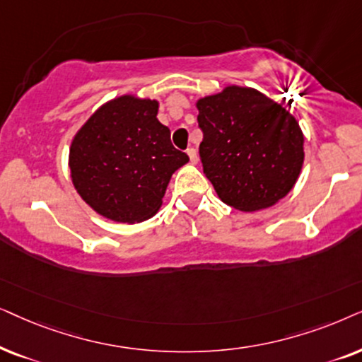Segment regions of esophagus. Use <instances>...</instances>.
<instances>
[{"instance_id":"obj_1","label":"esophagus","mask_w":362,"mask_h":362,"mask_svg":"<svg viewBox=\"0 0 362 362\" xmlns=\"http://www.w3.org/2000/svg\"><path fill=\"white\" fill-rule=\"evenodd\" d=\"M187 153H189V157H190V162H192V163H197V160H199V153H197L195 148H194V147L187 148Z\"/></svg>"}]
</instances>
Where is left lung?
<instances>
[{
    "mask_svg": "<svg viewBox=\"0 0 362 362\" xmlns=\"http://www.w3.org/2000/svg\"><path fill=\"white\" fill-rule=\"evenodd\" d=\"M197 109L204 173L223 204L257 211L290 194L305 160V137L295 115L259 90L240 86L199 99Z\"/></svg>",
    "mask_w": 362,
    "mask_h": 362,
    "instance_id": "obj_1",
    "label": "left lung"
}]
</instances>
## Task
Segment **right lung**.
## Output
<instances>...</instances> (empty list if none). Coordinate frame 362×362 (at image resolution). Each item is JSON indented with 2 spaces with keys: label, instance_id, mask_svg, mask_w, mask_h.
Listing matches in <instances>:
<instances>
[{
  "label": "right lung",
  "instance_id": "obj_1",
  "mask_svg": "<svg viewBox=\"0 0 362 362\" xmlns=\"http://www.w3.org/2000/svg\"><path fill=\"white\" fill-rule=\"evenodd\" d=\"M157 112L156 99L120 95L100 105L72 139V184L104 218L148 220L160 209L172 173L189 162Z\"/></svg>",
  "mask_w": 362,
  "mask_h": 362
}]
</instances>
